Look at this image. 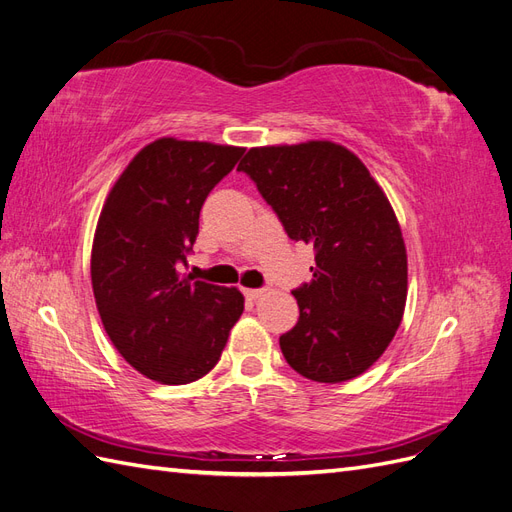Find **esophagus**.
Listing matches in <instances>:
<instances>
[{"label":"esophagus","instance_id":"esophagus-1","mask_svg":"<svg viewBox=\"0 0 512 512\" xmlns=\"http://www.w3.org/2000/svg\"><path fill=\"white\" fill-rule=\"evenodd\" d=\"M243 294L250 301H256V299L262 297V294H265V290H262V288H243Z\"/></svg>","mask_w":512,"mask_h":512}]
</instances>
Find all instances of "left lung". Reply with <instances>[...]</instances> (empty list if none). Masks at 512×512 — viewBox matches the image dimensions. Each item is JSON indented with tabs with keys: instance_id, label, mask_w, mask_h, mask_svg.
<instances>
[{
	"instance_id": "obj_1",
	"label": "left lung",
	"mask_w": 512,
	"mask_h": 512,
	"mask_svg": "<svg viewBox=\"0 0 512 512\" xmlns=\"http://www.w3.org/2000/svg\"><path fill=\"white\" fill-rule=\"evenodd\" d=\"M288 237L314 245V280L294 290L299 322L280 337L288 365L314 382L361 376L404 318L408 254L397 215L367 166L344 145L252 147L239 168Z\"/></svg>"
}]
</instances>
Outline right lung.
<instances>
[{"instance_id":"1","label":"right lung","mask_w":512,"mask_h":512,"mask_svg":"<svg viewBox=\"0 0 512 512\" xmlns=\"http://www.w3.org/2000/svg\"><path fill=\"white\" fill-rule=\"evenodd\" d=\"M243 147L158 138L108 192L91 247V286L104 331L136 371L190 384L218 365L243 314L237 288L181 273L205 198Z\"/></svg>"}]
</instances>
